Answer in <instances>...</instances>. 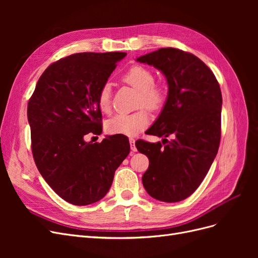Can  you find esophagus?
Instances as JSON below:
<instances>
[{
  "label": "esophagus",
  "instance_id": "1",
  "mask_svg": "<svg viewBox=\"0 0 258 258\" xmlns=\"http://www.w3.org/2000/svg\"><path fill=\"white\" fill-rule=\"evenodd\" d=\"M129 143H130V148L132 152H137V147H136V140L135 139H129Z\"/></svg>",
  "mask_w": 258,
  "mask_h": 258
}]
</instances>
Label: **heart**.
I'll return each instance as SVG.
<instances>
[{"mask_svg": "<svg viewBox=\"0 0 258 258\" xmlns=\"http://www.w3.org/2000/svg\"><path fill=\"white\" fill-rule=\"evenodd\" d=\"M121 80L140 92L139 106H144L151 111H158L163 106L167 93L160 86L155 85V76L150 70L135 66L124 73ZM98 106L101 112L110 113L112 107L111 87L105 84L98 93ZM150 123V116L145 110H140L131 114H117L105 123V130L110 135L126 137L137 136Z\"/></svg>", "mask_w": 258, "mask_h": 258, "instance_id": "b5f03b06", "label": "heart"}]
</instances>
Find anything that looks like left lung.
Wrapping results in <instances>:
<instances>
[{
	"instance_id": "left-lung-1",
	"label": "left lung",
	"mask_w": 258,
	"mask_h": 258,
	"mask_svg": "<svg viewBox=\"0 0 258 258\" xmlns=\"http://www.w3.org/2000/svg\"><path fill=\"white\" fill-rule=\"evenodd\" d=\"M165 75L168 96L148 135L168 138L139 141L150 166L142 176L150 196L163 202L189 197L204 181L221 141L222 92L213 72L192 53L172 47L139 57Z\"/></svg>"
}]
</instances>
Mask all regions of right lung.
<instances>
[{"label": "right lung", "instance_id": "add662e5", "mask_svg": "<svg viewBox=\"0 0 258 258\" xmlns=\"http://www.w3.org/2000/svg\"><path fill=\"white\" fill-rule=\"evenodd\" d=\"M126 52H80L53 62L38 80L28 103L35 165L52 190L75 206L102 199L116 169L130 152L124 138L101 135L98 93Z\"/></svg>", "mask_w": 258, "mask_h": 258}]
</instances>
